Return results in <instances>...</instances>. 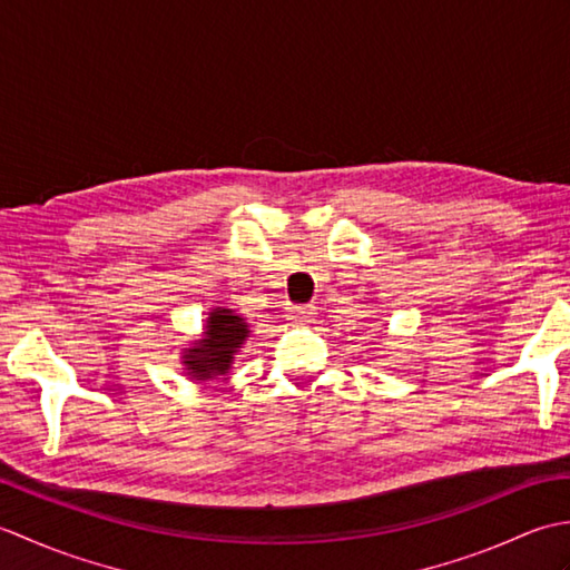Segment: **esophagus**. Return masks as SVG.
Returning <instances> with one entry per match:
<instances>
[{"label":"esophagus","mask_w":570,"mask_h":570,"mask_svg":"<svg viewBox=\"0 0 570 570\" xmlns=\"http://www.w3.org/2000/svg\"><path fill=\"white\" fill-rule=\"evenodd\" d=\"M286 318L296 325H311L316 321V308L313 306H296L286 313Z\"/></svg>","instance_id":"34e87169"}]
</instances>
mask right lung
<instances>
[{
	"mask_svg": "<svg viewBox=\"0 0 570 570\" xmlns=\"http://www.w3.org/2000/svg\"><path fill=\"white\" fill-rule=\"evenodd\" d=\"M249 335V323L239 313L225 306L210 308L200 337L190 341L188 347H180V365L186 377L193 382L225 380Z\"/></svg>",
	"mask_w": 570,
	"mask_h": 570,
	"instance_id": "add662e5",
	"label": "right lung"
}]
</instances>
